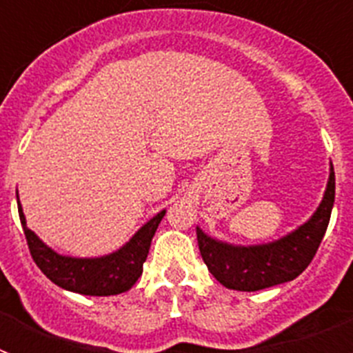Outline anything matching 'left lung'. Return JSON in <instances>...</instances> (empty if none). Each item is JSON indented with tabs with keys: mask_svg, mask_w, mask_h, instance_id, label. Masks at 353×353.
I'll use <instances>...</instances> for the list:
<instances>
[{
	"mask_svg": "<svg viewBox=\"0 0 353 353\" xmlns=\"http://www.w3.org/2000/svg\"><path fill=\"white\" fill-rule=\"evenodd\" d=\"M336 179L330 164L322 203L311 219L279 240L260 245H232L215 240L196 228L201 258L223 286L239 292H256L292 281L311 263L329 226L334 205Z\"/></svg>",
	"mask_w": 353,
	"mask_h": 353,
	"instance_id": "left-lung-1",
	"label": "left lung"
}]
</instances>
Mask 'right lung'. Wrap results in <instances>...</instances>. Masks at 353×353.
Masks as SVG:
<instances>
[{"label":"right lung","mask_w":353,"mask_h":353,"mask_svg":"<svg viewBox=\"0 0 353 353\" xmlns=\"http://www.w3.org/2000/svg\"><path fill=\"white\" fill-rule=\"evenodd\" d=\"M17 208L28 248L37 267L60 288L81 293V295H93V297L118 295L132 288L134 283L138 281L143 274V263L148 256L152 239L157 232L159 223L166 214V210L159 212L155 217L139 228L138 233L123 248L111 252L108 256L72 258L61 256L52 251L26 226V217L23 214V207L19 203V196Z\"/></svg>","instance_id":"1"}]
</instances>
